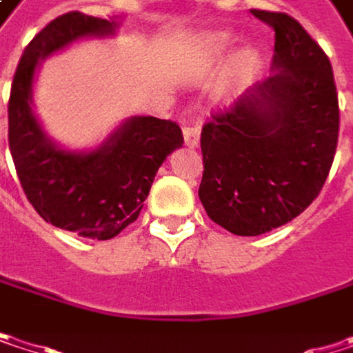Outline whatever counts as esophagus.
Masks as SVG:
<instances>
[{"label": "esophagus", "mask_w": 353, "mask_h": 353, "mask_svg": "<svg viewBox=\"0 0 353 353\" xmlns=\"http://www.w3.org/2000/svg\"><path fill=\"white\" fill-rule=\"evenodd\" d=\"M198 141H200V126L194 124V122L192 124H185L183 126V143L188 147H196Z\"/></svg>", "instance_id": "34e87169"}]
</instances>
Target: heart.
<instances>
[{
	"instance_id": "heart-1",
	"label": "heart",
	"mask_w": 353,
	"mask_h": 353,
	"mask_svg": "<svg viewBox=\"0 0 353 353\" xmlns=\"http://www.w3.org/2000/svg\"><path fill=\"white\" fill-rule=\"evenodd\" d=\"M208 44H210L214 50L223 48V46L227 44V34H212L208 38ZM255 65H257V54H255L253 50H243V52L237 57V69L243 71V73L251 71Z\"/></svg>"
}]
</instances>
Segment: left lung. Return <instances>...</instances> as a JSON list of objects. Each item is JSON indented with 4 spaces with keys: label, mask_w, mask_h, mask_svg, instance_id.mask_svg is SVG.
<instances>
[{
    "label": "left lung",
    "mask_w": 353,
    "mask_h": 353,
    "mask_svg": "<svg viewBox=\"0 0 353 353\" xmlns=\"http://www.w3.org/2000/svg\"><path fill=\"white\" fill-rule=\"evenodd\" d=\"M274 28L268 79L202 128L200 202L233 235L257 237L296 219L329 176L339 104L323 48L290 16L251 10Z\"/></svg>",
    "instance_id": "8db88e82"
}]
</instances>
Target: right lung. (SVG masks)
I'll return each instance as SVG.
<instances>
[{"mask_svg": "<svg viewBox=\"0 0 353 353\" xmlns=\"http://www.w3.org/2000/svg\"><path fill=\"white\" fill-rule=\"evenodd\" d=\"M118 30L102 20L69 12L48 22L24 48L10 94V151L34 210L50 225L85 239L106 241L137 221L157 170L183 145L176 122L130 116L90 151L52 141L34 112L36 71L44 59L81 38Z\"/></svg>", "mask_w": 353, "mask_h": 353, "instance_id": "obj_1", "label": "right lung"}]
</instances>
